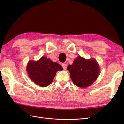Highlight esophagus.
Returning <instances> with one entry per match:
<instances>
[{
    "instance_id": "esophagus-1",
    "label": "esophagus",
    "mask_w": 124,
    "mask_h": 124,
    "mask_svg": "<svg viewBox=\"0 0 124 124\" xmlns=\"http://www.w3.org/2000/svg\"><path fill=\"white\" fill-rule=\"evenodd\" d=\"M62 66L63 67V68L64 70H66L67 69V64H65V63H62Z\"/></svg>"
}]
</instances>
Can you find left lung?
I'll return each mask as SVG.
<instances>
[{
	"instance_id": "left-lung-1",
	"label": "left lung",
	"mask_w": 124,
	"mask_h": 124,
	"mask_svg": "<svg viewBox=\"0 0 124 124\" xmlns=\"http://www.w3.org/2000/svg\"><path fill=\"white\" fill-rule=\"evenodd\" d=\"M73 84L79 87L85 88L91 85L99 75L100 68L94 59L86 60L78 56L72 65L67 67Z\"/></svg>"
}]
</instances>
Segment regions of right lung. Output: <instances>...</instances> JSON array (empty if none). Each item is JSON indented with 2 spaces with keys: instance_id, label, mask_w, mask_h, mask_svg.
Instances as JSON below:
<instances>
[{
  "instance_id": "1",
  "label": "right lung",
  "mask_w": 124,
  "mask_h": 124,
  "mask_svg": "<svg viewBox=\"0 0 124 124\" xmlns=\"http://www.w3.org/2000/svg\"><path fill=\"white\" fill-rule=\"evenodd\" d=\"M62 70L61 65L46 56L41 57L37 61H29L27 67V73L30 79L43 87L50 85L57 71Z\"/></svg>"
}]
</instances>
